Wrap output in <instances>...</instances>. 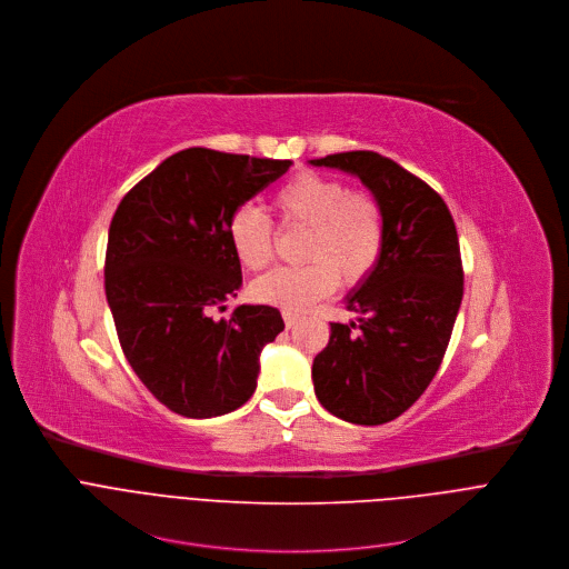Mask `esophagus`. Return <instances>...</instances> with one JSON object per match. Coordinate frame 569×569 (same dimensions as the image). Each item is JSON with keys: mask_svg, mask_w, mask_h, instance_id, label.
<instances>
[{"mask_svg": "<svg viewBox=\"0 0 569 569\" xmlns=\"http://www.w3.org/2000/svg\"><path fill=\"white\" fill-rule=\"evenodd\" d=\"M282 316H284V325H287V329H291V327L298 322V316H296V313H289V311H284Z\"/></svg>", "mask_w": 569, "mask_h": 569, "instance_id": "1", "label": "esophagus"}]
</instances>
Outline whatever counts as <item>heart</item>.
<instances>
[{
	"label": "heart",
	"instance_id": "b5f03b06",
	"mask_svg": "<svg viewBox=\"0 0 569 569\" xmlns=\"http://www.w3.org/2000/svg\"><path fill=\"white\" fill-rule=\"evenodd\" d=\"M282 229H305L300 260L258 278L251 293L258 302L300 313L327 298L343 278L348 287L366 282L386 247L383 208L370 192L350 190L318 172H300L273 194ZM229 242L238 262L262 271L273 262V223L256 208L242 206L229 219Z\"/></svg>",
	"mask_w": 569,
	"mask_h": 569
}]
</instances>
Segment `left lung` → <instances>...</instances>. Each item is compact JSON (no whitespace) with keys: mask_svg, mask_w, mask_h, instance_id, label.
I'll return each instance as SVG.
<instances>
[{"mask_svg":"<svg viewBox=\"0 0 569 569\" xmlns=\"http://www.w3.org/2000/svg\"><path fill=\"white\" fill-rule=\"evenodd\" d=\"M311 163L357 174L383 208V256L348 298L359 320L331 322L311 368L331 415L379 426L403 415L441 366L465 296L458 229L439 192L388 157L355 150Z\"/></svg>","mask_w":569,"mask_h":569,"instance_id":"1","label":"left lung"}]
</instances>
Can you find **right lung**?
I'll return each mask as SVG.
<instances>
[{
	"mask_svg": "<svg viewBox=\"0 0 569 569\" xmlns=\"http://www.w3.org/2000/svg\"><path fill=\"white\" fill-rule=\"evenodd\" d=\"M291 161L188 148L168 157L119 203L109 223L104 293L123 355L141 383L190 419L251 399L260 352L284 329L276 307L240 305L242 267L229 219Z\"/></svg>",
	"mask_w": 569,
	"mask_h": 569,
	"instance_id": "1",
	"label": "right lung"
}]
</instances>
